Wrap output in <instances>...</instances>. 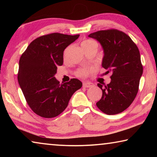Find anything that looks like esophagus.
Instances as JSON below:
<instances>
[{
	"mask_svg": "<svg viewBox=\"0 0 157 157\" xmlns=\"http://www.w3.org/2000/svg\"><path fill=\"white\" fill-rule=\"evenodd\" d=\"M93 86H94V84L91 83V82H83V87H85V88H88V87H91Z\"/></svg>",
	"mask_w": 157,
	"mask_h": 157,
	"instance_id": "esophagus-1",
	"label": "esophagus"
}]
</instances>
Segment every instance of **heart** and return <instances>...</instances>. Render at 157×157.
<instances>
[{
  "label": "heart",
  "instance_id": "1",
  "mask_svg": "<svg viewBox=\"0 0 157 157\" xmlns=\"http://www.w3.org/2000/svg\"><path fill=\"white\" fill-rule=\"evenodd\" d=\"M91 45H97L98 44L94 40H91V39H86L82 42V46H91ZM90 71L88 69L85 68H80L79 70L77 71L76 75L78 77H80V78H85L87 75H89Z\"/></svg>",
  "mask_w": 157,
  "mask_h": 157
}]
</instances>
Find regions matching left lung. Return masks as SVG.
<instances>
[{
    "label": "left lung",
    "mask_w": 157,
    "mask_h": 157,
    "mask_svg": "<svg viewBox=\"0 0 157 157\" xmlns=\"http://www.w3.org/2000/svg\"><path fill=\"white\" fill-rule=\"evenodd\" d=\"M89 36L102 45V66L108 70L106 73H111L109 84H98L102 95L97 107L107 115L120 113L131 105L139 91L143 71L139 50L127 34L116 29L100 30Z\"/></svg>",
    "instance_id": "1"
}]
</instances>
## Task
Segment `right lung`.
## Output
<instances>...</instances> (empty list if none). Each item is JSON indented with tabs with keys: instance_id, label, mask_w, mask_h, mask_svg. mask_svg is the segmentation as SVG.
I'll return each mask as SVG.
<instances>
[{
	"instance_id": "add662e5",
	"label": "right lung",
	"mask_w": 157,
	"mask_h": 157,
	"mask_svg": "<svg viewBox=\"0 0 157 157\" xmlns=\"http://www.w3.org/2000/svg\"><path fill=\"white\" fill-rule=\"evenodd\" d=\"M79 36L58 33L41 36L32 41L21 56L18 84L29 107L38 116L45 118L59 116L82 87L78 79L59 84L54 76L57 66L63 64V50Z\"/></svg>"
}]
</instances>
